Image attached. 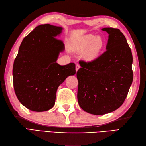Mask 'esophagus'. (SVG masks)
Returning a JSON list of instances; mask_svg holds the SVG:
<instances>
[{
    "instance_id": "1",
    "label": "esophagus",
    "mask_w": 146,
    "mask_h": 146,
    "mask_svg": "<svg viewBox=\"0 0 146 146\" xmlns=\"http://www.w3.org/2000/svg\"><path fill=\"white\" fill-rule=\"evenodd\" d=\"M80 68V64H76V71H78V70H79Z\"/></svg>"
}]
</instances>
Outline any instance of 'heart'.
I'll return each mask as SVG.
<instances>
[{
	"instance_id": "heart-1",
	"label": "heart",
	"mask_w": 146,
	"mask_h": 146,
	"mask_svg": "<svg viewBox=\"0 0 146 146\" xmlns=\"http://www.w3.org/2000/svg\"><path fill=\"white\" fill-rule=\"evenodd\" d=\"M105 42L100 36L87 34L77 38L73 41V49L77 51H85V56L88 60L97 58L103 50Z\"/></svg>"
}]
</instances>
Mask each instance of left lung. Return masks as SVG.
I'll return each instance as SVG.
<instances>
[{
  "instance_id": "1",
  "label": "left lung",
  "mask_w": 146,
  "mask_h": 146,
  "mask_svg": "<svg viewBox=\"0 0 146 146\" xmlns=\"http://www.w3.org/2000/svg\"><path fill=\"white\" fill-rule=\"evenodd\" d=\"M108 34L106 51L91 62L80 61L76 73L77 98L86 112L102 115L122 105L133 81L132 52L119 29L104 27Z\"/></svg>"
}]
</instances>
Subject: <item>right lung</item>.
<instances>
[{"label": "right lung", "mask_w": 146, "mask_h": 146, "mask_svg": "<svg viewBox=\"0 0 146 146\" xmlns=\"http://www.w3.org/2000/svg\"><path fill=\"white\" fill-rule=\"evenodd\" d=\"M63 29L41 24L24 38L19 49L12 70L14 91L18 100L30 110H50L58 86L76 73L75 63L61 66L56 62L64 51L63 42L56 38Z\"/></svg>", "instance_id": "obj_1"}]
</instances>
